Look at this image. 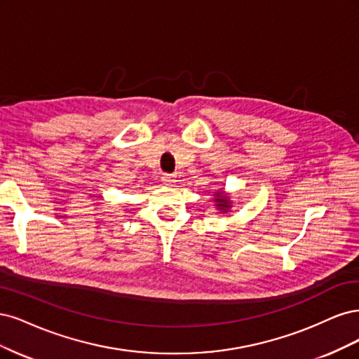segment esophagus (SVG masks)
I'll use <instances>...</instances> for the list:
<instances>
[{
    "mask_svg": "<svg viewBox=\"0 0 359 359\" xmlns=\"http://www.w3.org/2000/svg\"><path fill=\"white\" fill-rule=\"evenodd\" d=\"M163 182L165 184H172V183L176 182V177L172 176V175H168V172H165V175H163Z\"/></svg>",
    "mask_w": 359,
    "mask_h": 359,
    "instance_id": "34e87169",
    "label": "esophagus"
}]
</instances>
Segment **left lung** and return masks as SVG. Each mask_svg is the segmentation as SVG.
I'll use <instances>...</instances> for the list:
<instances>
[{"mask_svg":"<svg viewBox=\"0 0 359 359\" xmlns=\"http://www.w3.org/2000/svg\"><path fill=\"white\" fill-rule=\"evenodd\" d=\"M217 195V198H216V201H217V207L219 209H222V210H228L229 209V203H228V198L226 196H224V195H221V194H216Z\"/></svg>","mask_w":359,"mask_h":359,"instance_id":"left-lung-1","label":"left lung"}]
</instances>
